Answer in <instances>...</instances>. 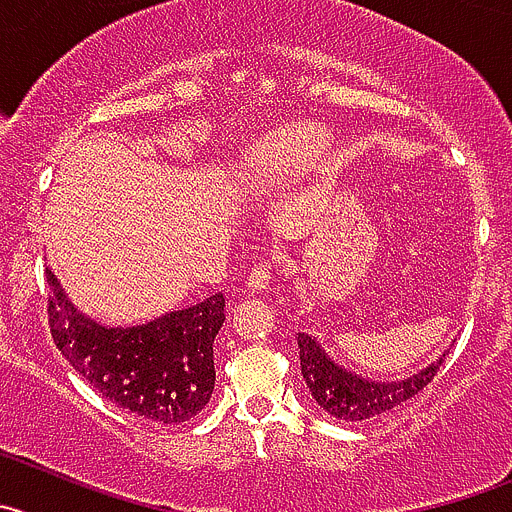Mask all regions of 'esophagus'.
I'll list each match as a JSON object with an SVG mask.
<instances>
[{
  "instance_id": "1",
  "label": "esophagus",
  "mask_w": 512,
  "mask_h": 512,
  "mask_svg": "<svg viewBox=\"0 0 512 512\" xmlns=\"http://www.w3.org/2000/svg\"><path fill=\"white\" fill-rule=\"evenodd\" d=\"M271 279H274V266H271V261H259V264H253V269L248 271L246 289L251 294H259V291H264L271 284Z\"/></svg>"
}]
</instances>
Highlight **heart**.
I'll use <instances>...</instances> for the list:
<instances>
[{
  "label": "heart",
  "instance_id": "heart-1",
  "mask_svg": "<svg viewBox=\"0 0 512 512\" xmlns=\"http://www.w3.org/2000/svg\"><path fill=\"white\" fill-rule=\"evenodd\" d=\"M326 140L314 128L281 130L266 138L248 158V168L256 183H279L284 178L304 173L321 155Z\"/></svg>",
  "mask_w": 512,
  "mask_h": 512
}]
</instances>
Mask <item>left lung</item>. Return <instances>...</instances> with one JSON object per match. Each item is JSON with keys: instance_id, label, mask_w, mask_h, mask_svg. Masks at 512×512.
<instances>
[{"instance_id": "obj_1", "label": "left lung", "mask_w": 512, "mask_h": 512, "mask_svg": "<svg viewBox=\"0 0 512 512\" xmlns=\"http://www.w3.org/2000/svg\"><path fill=\"white\" fill-rule=\"evenodd\" d=\"M296 342H299L301 374H304V382L311 397L316 399V405L337 420L347 422H362L369 417L384 415L392 407L415 397L435 379L442 357H445L442 354L437 362L427 364L425 369L410 374L407 379H399V382H379V379L374 382V379L349 372L342 364L334 362L311 334L299 332Z\"/></svg>"}]
</instances>
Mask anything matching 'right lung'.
Returning a JSON list of instances; mask_svg holds the SVG:
<instances>
[{"label": "right lung", "instance_id": "add662e5", "mask_svg": "<svg viewBox=\"0 0 512 512\" xmlns=\"http://www.w3.org/2000/svg\"><path fill=\"white\" fill-rule=\"evenodd\" d=\"M47 316L62 357L92 389L158 425L196 417L213 394V339L223 326V294L140 326H105L82 314L47 269Z\"/></svg>", "mask_w": 512, "mask_h": 512}]
</instances>
